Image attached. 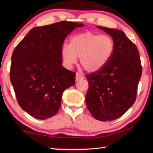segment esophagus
Instances as JSON below:
<instances>
[{"label":"esophagus","mask_w":153,"mask_h":153,"mask_svg":"<svg viewBox=\"0 0 153 153\" xmlns=\"http://www.w3.org/2000/svg\"><path fill=\"white\" fill-rule=\"evenodd\" d=\"M84 76H83L82 74H79V73H76V79L77 81H78L79 79H84Z\"/></svg>","instance_id":"34e87169"}]
</instances>
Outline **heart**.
Here are the masks:
<instances>
[{
  "label": "heart",
  "instance_id": "b5f03b06",
  "mask_svg": "<svg viewBox=\"0 0 153 153\" xmlns=\"http://www.w3.org/2000/svg\"><path fill=\"white\" fill-rule=\"evenodd\" d=\"M114 42L107 35H100L90 31L72 36L70 45L64 44L61 56L65 65L70 67L76 63L77 57L82 66L89 72L102 69L113 56Z\"/></svg>",
  "mask_w": 153,
  "mask_h": 153
}]
</instances>
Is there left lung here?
Masks as SVG:
<instances>
[{
  "instance_id": "8db88e82",
  "label": "left lung",
  "mask_w": 153,
  "mask_h": 153,
  "mask_svg": "<svg viewBox=\"0 0 153 153\" xmlns=\"http://www.w3.org/2000/svg\"><path fill=\"white\" fill-rule=\"evenodd\" d=\"M113 38L114 52L108 63L86 75L88 90L86 103L96 120H115L136 101L142 68L135 44L121 30L98 26Z\"/></svg>"
}]
</instances>
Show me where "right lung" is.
I'll return each mask as SVG.
<instances>
[{
    "label": "right lung",
    "mask_w": 153,
    "mask_h": 153,
    "mask_svg": "<svg viewBox=\"0 0 153 153\" xmlns=\"http://www.w3.org/2000/svg\"><path fill=\"white\" fill-rule=\"evenodd\" d=\"M83 26L63 21L33 27L15 48L10 80L18 104L32 117L55 115L64 90L74 84L76 74L62 66L61 48L67 36Z\"/></svg>",
    "instance_id": "1"
}]
</instances>
